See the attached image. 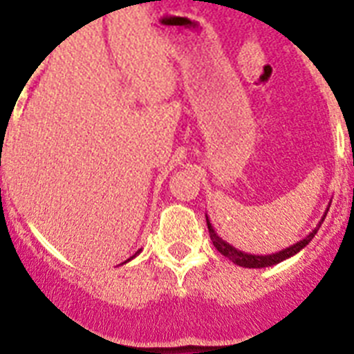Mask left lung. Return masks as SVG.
<instances>
[{"label": "left lung", "instance_id": "1", "mask_svg": "<svg viewBox=\"0 0 354 354\" xmlns=\"http://www.w3.org/2000/svg\"><path fill=\"white\" fill-rule=\"evenodd\" d=\"M329 207H331V203L327 205L326 212H324V216H322V220L318 222V225L315 227V229H313V231L309 232L306 238H301L300 242L292 243V245L286 247V249H281V251H278V252H272V254H249V252L238 251L236 247H232L231 243H227L225 240H222V238L218 236V232L214 231V227H212V223L209 222V216H207V214H205V220H207V229H209V234H211L212 245L216 247L218 252H222L223 257L229 258L232 263H236V266H240V267H247V269H261V267L277 266V263H280V261L287 260V258L295 257L297 252H300L301 249H304V247L311 242L313 238H315V234H317L318 229H320V225L324 223V220H326Z\"/></svg>", "mask_w": 354, "mask_h": 354}]
</instances>
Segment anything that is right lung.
<instances>
[{
    "label": "right lung",
    "instance_id": "right-lung-1",
    "mask_svg": "<svg viewBox=\"0 0 354 354\" xmlns=\"http://www.w3.org/2000/svg\"><path fill=\"white\" fill-rule=\"evenodd\" d=\"M140 251H142V249H140ZM140 251H138V252H136V254H134V257H131V258H129V260H125V261H123V263H127V261H131V260H132V258H136V257H138V254H140Z\"/></svg>",
    "mask_w": 354,
    "mask_h": 354
}]
</instances>
